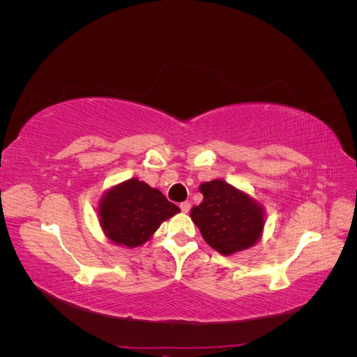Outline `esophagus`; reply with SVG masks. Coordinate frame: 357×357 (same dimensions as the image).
I'll return each instance as SVG.
<instances>
[{"mask_svg":"<svg viewBox=\"0 0 357 357\" xmlns=\"http://www.w3.org/2000/svg\"><path fill=\"white\" fill-rule=\"evenodd\" d=\"M180 208H181L183 213H189V210H190V202H188V201L181 202V204H180Z\"/></svg>","mask_w":357,"mask_h":357,"instance_id":"34e87169","label":"esophagus"}]
</instances>
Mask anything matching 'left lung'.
I'll return each instance as SVG.
<instances>
[{
    "label": "left lung",
    "instance_id": "8db88e82",
    "mask_svg": "<svg viewBox=\"0 0 357 357\" xmlns=\"http://www.w3.org/2000/svg\"><path fill=\"white\" fill-rule=\"evenodd\" d=\"M204 201L190 210V218L210 247L225 256L255 245L262 235V205L223 180L202 183Z\"/></svg>",
    "mask_w": 357,
    "mask_h": 357
}]
</instances>
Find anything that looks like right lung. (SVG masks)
<instances>
[{"mask_svg": "<svg viewBox=\"0 0 357 357\" xmlns=\"http://www.w3.org/2000/svg\"><path fill=\"white\" fill-rule=\"evenodd\" d=\"M178 211L164 193L138 178H129L107 190L98 205L100 223L107 238L131 248L150 240L160 223Z\"/></svg>", "mask_w": 357, "mask_h": 357, "instance_id": "add662e5", "label": "right lung"}]
</instances>
